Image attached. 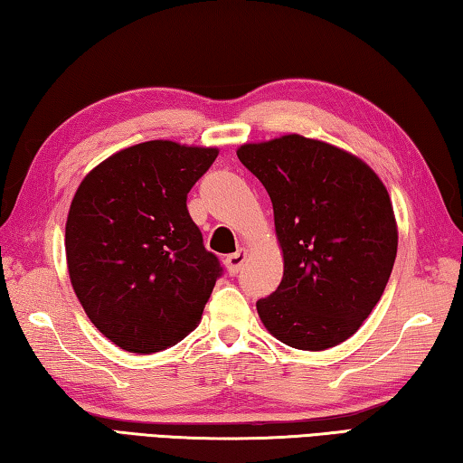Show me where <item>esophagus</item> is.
Wrapping results in <instances>:
<instances>
[{
    "mask_svg": "<svg viewBox=\"0 0 463 463\" xmlns=\"http://www.w3.org/2000/svg\"><path fill=\"white\" fill-rule=\"evenodd\" d=\"M245 261H247V249H239L237 253L226 257V268H229V271L234 276V273H239L242 269Z\"/></svg>",
    "mask_w": 463,
    "mask_h": 463,
    "instance_id": "esophagus-1",
    "label": "esophagus"
}]
</instances>
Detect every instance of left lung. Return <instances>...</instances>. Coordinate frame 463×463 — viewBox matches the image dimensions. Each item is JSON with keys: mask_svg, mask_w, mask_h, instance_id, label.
I'll list each match as a JSON object with an SVG mask.
<instances>
[{"mask_svg": "<svg viewBox=\"0 0 463 463\" xmlns=\"http://www.w3.org/2000/svg\"><path fill=\"white\" fill-rule=\"evenodd\" d=\"M237 155L269 194L284 250L281 284L257 300L261 323L294 349L335 347L370 317L394 268L386 187L355 155L300 135L242 145Z\"/></svg>", "mask_w": 463, "mask_h": 463, "instance_id": "1", "label": "left lung"}]
</instances>
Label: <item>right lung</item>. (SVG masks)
<instances>
[{"instance_id": "1", "label": "right lung", "mask_w": 463, "mask_h": 463, "mask_svg": "<svg viewBox=\"0 0 463 463\" xmlns=\"http://www.w3.org/2000/svg\"><path fill=\"white\" fill-rule=\"evenodd\" d=\"M218 148L148 140L108 156L77 187L65 226L69 278L98 331L156 354L198 326L222 265L187 194Z\"/></svg>"}]
</instances>
